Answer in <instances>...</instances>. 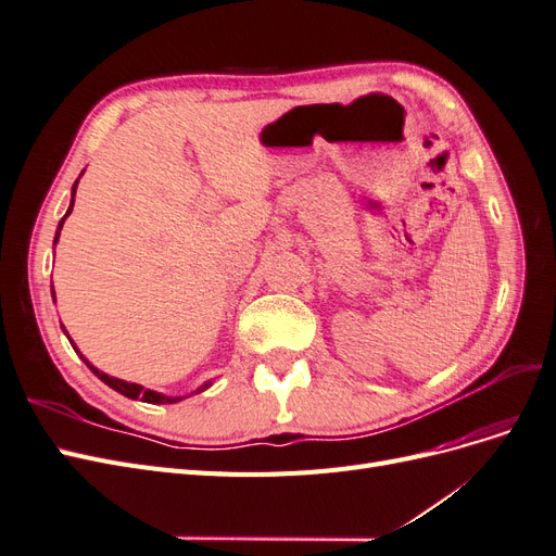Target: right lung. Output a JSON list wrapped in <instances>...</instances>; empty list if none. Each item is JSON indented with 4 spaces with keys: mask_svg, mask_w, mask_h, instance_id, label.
I'll use <instances>...</instances> for the list:
<instances>
[{
    "mask_svg": "<svg viewBox=\"0 0 556 556\" xmlns=\"http://www.w3.org/2000/svg\"><path fill=\"white\" fill-rule=\"evenodd\" d=\"M76 185H78V180L74 182V197H76ZM74 197H72V206H70V211H66V215H70V213H72V208H74ZM66 215H64V217H66ZM64 217H62L60 225H58L55 243H58V237H60V229H62V225H64ZM53 299H55V292H53ZM62 329H64V327H62ZM64 333H66V331H64ZM70 343L74 345V341H72V339H70ZM74 350H76V345H74ZM76 352H78V350H76ZM80 357H83V355H80ZM83 362L88 364V368H90V371H92L99 380L106 382L109 387H113L115 392H121V394H123V396H127V399H141V401H146V403H176V401H180V396H164V394H157V392H153V390H143V387H141V384H137V382H125V380L111 378V376H106V374L99 371V368H94L86 357H83ZM206 387H208V384L201 387V390H206ZM201 390H199V392H201Z\"/></svg>",
    "mask_w": 556,
    "mask_h": 556,
    "instance_id": "right-lung-1",
    "label": "right lung"
}]
</instances>
